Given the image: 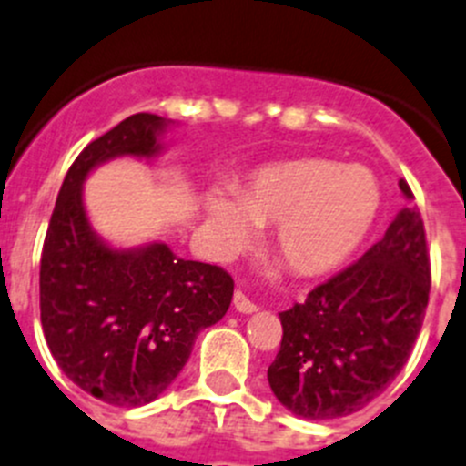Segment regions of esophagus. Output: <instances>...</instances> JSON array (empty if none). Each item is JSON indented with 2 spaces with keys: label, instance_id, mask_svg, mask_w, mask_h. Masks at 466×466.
<instances>
[{
  "label": "esophagus",
  "instance_id": "34e87169",
  "mask_svg": "<svg viewBox=\"0 0 466 466\" xmlns=\"http://www.w3.org/2000/svg\"><path fill=\"white\" fill-rule=\"evenodd\" d=\"M234 308H237V312H243V315H253V312H258V306H255L243 292H234Z\"/></svg>",
  "mask_w": 466,
  "mask_h": 466
}]
</instances>
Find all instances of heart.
Wrapping results in <instances>:
<instances>
[{"instance_id":"1","label":"heart","mask_w":466,"mask_h":466,"mask_svg":"<svg viewBox=\"0 0 466 466\" xmlns=\"http://www.w3.org/2000/svg\"><path fill=\"white\" fill-rule=\"evenodd\" d=\"M381 190L363 165L331 158H297L255 169L237 199L211 193L207 225L216 255L234 258L276 228L278 258L299 276L342 267L375 225Z\"/></svg>"}]
</instances>
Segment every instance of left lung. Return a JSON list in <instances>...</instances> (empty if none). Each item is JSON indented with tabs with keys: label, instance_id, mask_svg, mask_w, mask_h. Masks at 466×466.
<instances>
[{
	"label": "left lung",
	"instance_id": "1",
	"mask_svg": "<svg viewBox=\"0 0 466 466\" xmlns=\"http://www.w3.org/2000/svg\"><path fill=\"white\" fill-rule=\"evenodd\" d=\"M400 190L414 199L407 181ZM428 297L423 218L404 207L359 262L280 312V351L267 372L273 395L308 420L363 410L410 359Z\"/></svg>",
	"mask_w": 466,
	"mask_h": 466
}]
</instances>
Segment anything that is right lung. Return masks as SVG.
Instances as JSON below:
<instances>
[{
    "instance_id": "add662e5",
    "label": "right lung",
    "mask_w": 466,
    "mask_h": 466,
    "mask_svg": "<svg viewBox=\"0 0 466 466\" xmlns=\"http://www.w3.org/2000/svg\"><path fill=\"white\" fill-rule=\"evenodd\" d=\"M169 119L140 112L86 145L68 169L41 255V324L64 375L115 407L149 404L177 380L195 338L220 321L234 280L167 243L115 248L91 228L86 177L107 160H151Z\"/></svg>"
}]
</instances>
